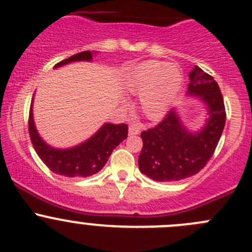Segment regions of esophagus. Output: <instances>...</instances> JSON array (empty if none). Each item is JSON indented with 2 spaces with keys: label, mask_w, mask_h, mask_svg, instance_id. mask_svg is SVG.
<instances>
[{
  "label": "esophagus",
  "mask_w": 252,
  "mask_h": 252,
  "mask_svg": "<svg viewBox=\"0 0 252 252\" xmlns=\"http://www.w3.org/2000/svg\"><path fill=\"white\" fill-rule=\"evenodd\" d=\"M139 133H140V129H139V126L136 124H130L129 126V134L130 135H136Z\"/></svg>",
  "instance_id": "1"
}]
</instances>
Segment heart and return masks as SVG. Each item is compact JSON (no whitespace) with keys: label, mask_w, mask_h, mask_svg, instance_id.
Returning <instances> with one entry per match:
<instances>
[{"label":"heart","mask_w":252,"mask_h":252,"mask_svg":"<svg viewBox=\"0 0 252 252\" xmlns=\"http://www.w3.org/2000/svg\"><path fill=\"white\" fill-rule=\"evenodd\" d=\"M183 74L173 64L146 61L134 67L124 79V86L133 95H139L138 107L149 119L166 114L177 97Z\"/></svg>","instance_id":"1"}]
</instances>
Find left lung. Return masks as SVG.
<instances>
[{"instance_id": "1", "label": "left lung", "mask_w": 252, "mask_h": 252, "mask_svg": "<svg viewBox=\"0 0 252 252\" xmlns=\"http://www.w3.org/2000/svg\"><path fill=\"white\" fill-rule=\"evenodd\" d=\"M189 95L207 106L204 128L190 133L174 110L162 122L141 133L138 163L142 174L156 182H178L199 173L210 161L225 126V107L217 81L195 65L189 74Z\"/></svg>"}]
</instances>
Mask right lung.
<instances>
[{"label": "right lung", "mask_w": 252, "mask_h": 252, "mask_svg": "<svg viewBox=\"0 0 252 252\" xmlns=\"http://www.w3.org/2000/svg\"><path fill=\"white\" fill-rule=\"evenodd\" d=\"M93 53L84 51L70 56L57 63L55 68L77 61H91ZM29 135L35 151L45 164L56 174L69 178L90 177L103 168L112 151L128 136V126L106 123L89 140L72 149H53L40 138L32 119V111H29Z\"/></svg>", "instance_id": "obj_1"}]
</instances>
